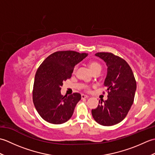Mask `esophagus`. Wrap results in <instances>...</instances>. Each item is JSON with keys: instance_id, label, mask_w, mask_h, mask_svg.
<instances>
[{"instance_id": "34e87169", "label": "esophagus", "mask_w": 155, "mask_h": 155, "mask_svg": "<svg viewBox=\"0 0 155 155\" xmlns=\"http://www.w3.org/2000/svg\"><path fill=\"white\" fill-rule=\"evenodd\" d=\"M81 98H88V97L87 95H85V94H81Z\"/></svg>"}]
</instances>
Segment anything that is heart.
Wrapping results in <instances>:
<instances>
[{
    "label": "heart",
    "instance_id": "b5f03b06",
    "mask_svg": "<svg viewBox=\"0 0 155 155\" xmlns=\"http://www.w3.org/2000/svg\"><path fill=\"white\" fill-rule=\"evenodd\" d=\"M88 67H89L90 70L93 72V74L96 72H101V68H102L101 64L98 63V62L94 61H91L88 62ZM76 69H77V67L74 68V71H76ZM86 89L89 90V88L87 87Z\"/></svg>",
    "mask_w": 155,
    "mask_h": 155
}]
</instances>
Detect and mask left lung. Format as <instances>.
<instances>
[{
    "label": "left lung",
    "instance_id": "left-lung-1",
    "mask_svg": "<svg viewBox=\"0 0 155 155\" xmlns=\"http://www.w3.org/2000/svg\"><path fill=\"white\" fill-rule=\"evenodd\" d=\"M95 56L107 66L104 85L108 98L99 101L97 108L92 110V115L98 124L112 126L126 117L133 103L137 83L132 69L124 59L110 52H97Z\"/></svg>",
    "mask_w": 155,
    "mask_h": 155
}]
</instances>
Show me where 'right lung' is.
<instances>
[{"label":"right lung","mask_w":155,"mask_h":155,"mask_svg":"<svg viewBox=\"0 0 155 155\" xmlns=\"http://www.w3.org/2000/svg\"><path fill=\"white\" fill-rule=\"evenodd\" d=\"M87 53L66 51L49 55L36 72L32 100L40 116L49 123L59 124L71 118L81 95H62L63 82L70 78L75 65L87 57Z\"/></svg>","instance_id":"obj_1"}]
</instances>
